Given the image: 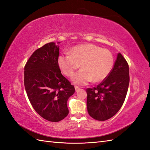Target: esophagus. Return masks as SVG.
I'll use <instances>...</instances> for the list:
<instances>
[{"label":"esophagus","instance_id":"obj_1","mask_svg":"<svg viewBox=\"0 0 150 150\" xmlns=\"http://www.w3.org/2000/svg\"><path fill=\"white\" fill-rule=\"evenodd\" d=\"M75 91L77 92V91H79L80 90V87H79L78 86H75Z\"/></svg>","mask_w":150,"mask_h":150}]
</instances>
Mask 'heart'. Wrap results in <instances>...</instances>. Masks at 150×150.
I'll return each mask as SVG.
<instances>
[{"label": "heart", "mask_w": 150, "mask_h": 150, "mask_svg": "<svg viewBox=\"0 0 150 150\" xmlns=\"http://www.w3.org/2000/svg\"><path fill=\"white\" fill-rule=\"evenodd\" d=\"M57 63L63 74L70 77L80 65L81 70L73 76L72 81L78 85H86L93 80L100 82L112 71L114 57L109 50L93 44L76 45L70 54L60 55Z\"/></svg>", "instance_id": "b5f03b06"}]
</instances>
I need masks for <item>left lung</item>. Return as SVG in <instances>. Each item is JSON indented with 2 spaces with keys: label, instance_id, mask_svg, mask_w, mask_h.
Here are the masks:
<instances>
[{
  "label": "left lung",
  "instance_id": "left-lung-1",
  "mask_svg": "<svg viewBox=\"0 0 150 150\" xmlns=\"http://www.w3.org/2000/svg\"><path fill=\"white\" fill-rule=\"evenodd\" d=\"M128 63L121 53L108 75L96 87L87 88V107L90 116L105 121L116 114L124 104L129 84Z\"/></svg>",
  "mask_w": 150,
  "mask_h": 150
}]
</instances>
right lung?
<instances>
[{"mask_svg": "<svg viewBox=\"0 0 150 150\" xmlns=\"http://www.w3.org/2000/svg\"><path fill=\"white\" fill-rule=\"evenodd\" d=\"M59 54V46L46 44L33 52L24 68L25 88L30 103L40 116L54 122L67 116V101L75 92L61 74Z\"/></svg>", "mask_w": 150, "mask_h": 150, "instance_id": "1", "label": "right lung"}]
</instances>
